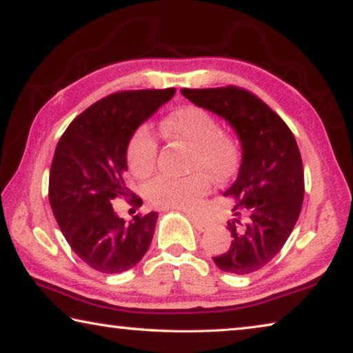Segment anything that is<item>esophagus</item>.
<instances>
[{"label":"esophagus","mask_w":353,"mask_h":353,"mask_svg":"<svg viewBox=\"0 0 353 353\" xmlns=\"http://www.w3.org/2000/svg\"><path fill=\"white\" fill-rule=\"evenodd\" d=\"M191 223H193L194 229L199 230V232H205L208 229V224L204 223V221H201L198 218H191Z\"/></svg>","instance_id":"obj_1"}]
</instances>
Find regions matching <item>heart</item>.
I'll return each mask as SVG.
<instances>
[{
  "instance_id": "b5f03b06",
  "label": "heart",
  "mask_w": 353,
  "mask_h": 353,
  "mask_svg": "<svg viewBox=\"0 0 353 353\" xmlns=\"http://www.w3.org/2000/svg\"><path fill=\"white\" fill-rule=\"evenodd\" d=\"M160 132L165 139L190 148L185 177L159 176L145 187L149 204L162 210L193 212L214 183H224L236 174L241 163V146L234 135L221 130L218 118L202 107L187 105L163 119ZM159 145L151 130L137 129L128 145V163L139 177L151 174L157 162Z\"/></svg>"
}]
</instances>
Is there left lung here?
<instances>
[{"instance_id":"left-lung-1","label":"left lung","mask_w":353,"mask_h":353,"mask_svg":"<svg viewBox=\"0 0 353 353\" xmlns=\"http://www.w3.org/2000/svg\"><path fill=\"white\" fill-rule=\"evenodd\" d=\"M181 92L227 119L243 146L238 179L224 193L236 202L234 218L227 221L232 243L213 261L221 271L238 276L259 271L280 252L301 214L305 183L294 135L270 105L244 88Z\"/></svg>"}]
</instances>
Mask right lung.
<instances>
[{
	"label": "right lung",
	"mask_w": 353,
	"mask_h": 353,
	"mask_svg": "<svg viewBox=\"0 0 353 353\" xmlns=\"http://www.w3.org/2000/svg\"><path fill=\"white\" fill-rule=\"evenodd\" d=\"M176 88L112 93L83 110L59 140L50 171V204L65 240L99 272L118 274L139 263L151 244L157 213L130 221L112 201L140 198L124 183L130 137Z\"/></svg>",
	"instance_id": "add662e5"
}]
</instances>
